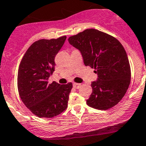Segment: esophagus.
Wrapping results in <instances>:
<instances>
[{
  "instance_id": "esophagus-1",
  "label": "esophagus",
  "mask_w": 146,
  "mask_h": 146,
  "mask_svg": "<svg viewBox=\"0 0 146 146\" xmlns=\"http://www.w3.org/2000/svg\"><path fill=\"white\" fill-rule=\"evenodd\" d=\"M73 87H74L75 89H79L80 87H81V84L80 83H73Z\"/></svg>"
}]
</instances>
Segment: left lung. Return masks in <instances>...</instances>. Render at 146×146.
I'll return each instance as SVG.
<instances>
[{
	"instance_id": "1",
	"label": "left lung",
	"mask_w": 146,
	"mask_h": 146,
	"mask_svg": "<svg viewBox=\"0 0 146 146\" xmlns=\"http://www.w3.org/2000/svg\"><path fill=\"white\" fill-rule=\"evenodd\" d=\"M68 41L81 51L84 65L95 69L98 75L91 84L92 92L87 105L103 110L117 105L125 95L131 78L128 58L121 43L94 29H86Z\"/></svg>"
}]
</instances>
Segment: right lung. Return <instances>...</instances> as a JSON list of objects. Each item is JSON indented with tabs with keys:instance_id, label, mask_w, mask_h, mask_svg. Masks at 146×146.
<instances>
[{
	"instance_id": "right-lung-1",
	"label": "right lung",
	"mask_w": 146,
	"mask_h": 146,
	"mask_svg": "<svg viewBox=\"0 0 146 146\" xmlns=\"http://www.w3.org/2000/svg\"><path fill=\"white\" fill-rule=\"evenodd\" d=\"M66 38V36H63L35 41L26 51L19 64L17 78L19 96L37 117H55L68 106L72 83L59 84L48 82L54 71L55 56Z\"/></svg>"
}]
</instances>
